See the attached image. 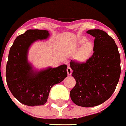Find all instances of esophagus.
I'll return each instance as SVG.
<instances>
[{"label": "esophagus", "instance_id": "34e87169", "mask_svg": "<svg viewBox=\"0 0 126 126\" xmlns=\"http://www.w3.org/2000/svg\"><path fill=\"white\" fill-rule=\"evenodd\" d=\"M67 72L68 75H71L72 73V70L70 67H68L67 68Z\"/></svg>", "mask_w": 126, "mask_h": 126}]
</instances>
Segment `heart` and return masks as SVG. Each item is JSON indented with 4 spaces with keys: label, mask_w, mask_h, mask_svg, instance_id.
<instances>
[{
    "label": "heart",
    "mask_w": 126,
    "mask_h": 126,
    "mask_svg": "<svg viewBox=\"0 0 126 126\" xmlns=\"http://www.w3.org/2000/svg\"><path fill=\"white\" fill-rule=\"evenodd\" d=\"M81 47L77 54V59L81 63L87 61L91 57L94 50V45L91 41H88L85 37H81L77 42V46Z\"/></svg>",
    "instance_id": "1"
}]
</instances>
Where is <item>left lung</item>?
Masks as SVG:
<instances>
[{
  "label": "left lung",
  "mask_w": 126,
  "mask_h": 126,
  "mask_svg": "<svg viewBox=\"0 0 126 126\" xmlns=\"http://www.w3.org/2000/svg\"><path fill=\"white\" fill-rule=\"evenodd\" d=\"M86 32L95 38L94 53L86 63L71 61L76 84L70 94L76 105L92 107L104 103L114 93L120 77L121 59L115 42L105 31Z\"/></svg>",
  "instance_id": "8db88e82"
}]
</instances>
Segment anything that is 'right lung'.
I'll return each mask as SVG.
<instances>
[{
    "instance_id": "1",
    "label": "right lung",
    "mask_w": 126,
    "mask_h": 126,
    "mask_svg": "<svg viewBox=\"0 0 126 126\" xmlns=\"http://www.w3.org/2000/svg\"><path fill=\"white\" fill-rule=\"evenodd\" d=\"M49 37L46 30H27L16 38L10 49L6 67L7 85L13 96L26 105H44L52 87L67 77L65 64L37 70L29 63L30 47L36 41Z\"/></svg>"
}]
</instances>
